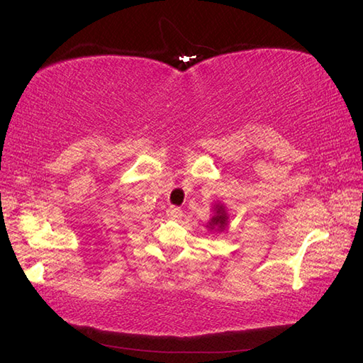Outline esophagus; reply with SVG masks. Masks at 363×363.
<instances>
[{
    "instance_id": "34e87169",
    "label": "esophagus",
    "mask_w": 363,
    "mask_h": 363,
    "mask_svg": "<svg viewBox=\"0 0 363 363\" xmlns=\"http://www.w3.org/2000/svg\"><path fill=\"white\" fill-rule=\"evenodd\" d=\"M167 216L171 217V219H174V220H179V219H182V216H183V211L180 208H177V206H171V208H167Z\"/></svg>"
}]
</instances>
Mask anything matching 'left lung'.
Returning a JSON list of instances; mask_svg holds the SVG:
<instances>
[{"mask_svg": "<svg viewBox=\"0 0 363 363\" xmlns=\"http://www.w3.org/2000/svg\"><path fill=\"white\" fill-rule=\"evenodd\" d=\"M228 219H230V216L227 213V208H225L223 203L217 202V203H214L213 217L206 223V228H208V231L222 233L228 228Z\"/></svg>", "mask_w": 363, "mask_h": 363, "instance_id": "left-lung-1", "label": "left lung"}]
</instances>
